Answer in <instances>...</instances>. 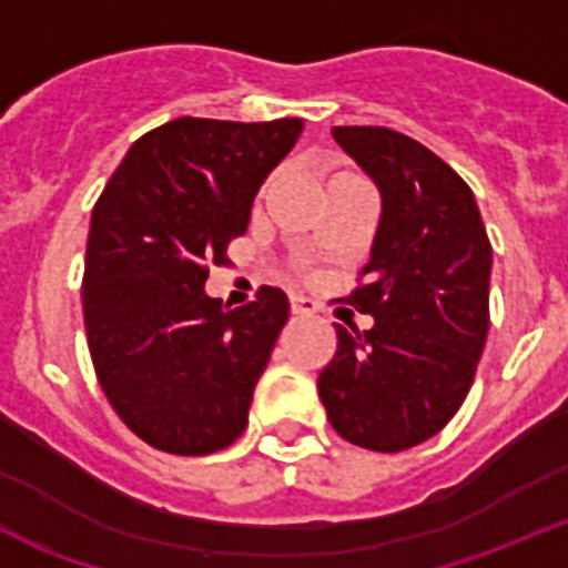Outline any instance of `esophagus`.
Listing matches in <instances>:
<instances>
[{
	"instance_id": "34e87169",
	"label": "esophagus",
	"mask_w": 568,
	"mask_h": 568,
	"mask_svg": "<svg viewBox=\"0 0 568 568\" xmlns=\"http://www.w3.org/2000/svg\"><path fill=\"white\" fill-rule=\"evenodd\" d=\"M314 311H316L314 300H308V296H300V294L291 296V314L311 316V314H314Z\"/></svg>"
}]
</instances>
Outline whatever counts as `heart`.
<instances>
[{
	"instance_id": "obj_1",
	"label": "heart",
	"mask_w": 568,
	"mask_h": 568,
	"mask_svg": "<svg viewBox=\"0 0 568 568\" xmlns=\"http://www.w3.org/2000/svg\"><path fill=\"white\" fill-rule=\"evenodd\" d=\"M265 192H268V183H265V186H263V189H260V197H263V195H265Z\"/></svg>"
}]
</instances>
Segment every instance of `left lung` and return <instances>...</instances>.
<instances>
[{
    "label": "left lung",
    "instance_id": "obj_1",
    "mask_svg": "<svg viewBox=\"0 0 568 568\" xmlns=\"http://www.w3.org/2000/svg\"><path fill=\"white\" fill-rule=\"evenodd\" d=\"M334 138L379 186L382 217L347 296L373 328L336 325L316 387L345 442L398 453L467 398L489 331L493 246L473 189L436 152L387 126H334Z\"/></svg>",
    "mask_w": 568,
    "mask_h": 568
}]
</instances>
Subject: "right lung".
<instances>
[{"instance_id": "right-lung-1", "label": "right lung", "mask_w": 568, "mask_h": 568, "mask_svg": "<svg viewBox=\"0 0 568 568\" xmlns=\"http://www.w3.org/2000/svg\"><path fill=\"white\" fill-rule=\"evenodd\" d=\"M300 132L303 119H175L138 138L95 201L87 347L112 410L150 447L209 456L246 430L288 300L265 285L229 311L203 283Z\"/></svg>"}]
</instances>
